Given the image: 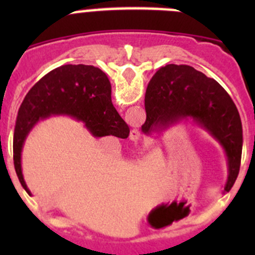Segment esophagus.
I'll return each mask as SVG.
<instances>
[{
	"label": "esophagus",
	"instance_id": "esophagus-1",
	"mask_svg": "<svg viewBox=\"0 0 255 255\" xmlns=\"http://www.w3.org/2000/svg\"><path fill=\"white\" fill-rule=\"evenodd\" d=\"M139 137H140L139 130H138V129H133V130H130V139L137 140V139H139Z\"/></svg>",
	"mask_w": 255,
	"mask_h": 255
}]
</instances>
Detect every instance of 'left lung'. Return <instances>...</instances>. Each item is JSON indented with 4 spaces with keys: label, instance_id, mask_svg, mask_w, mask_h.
I'll return each instance as SVG.
<instances>
[{
    "label": "left lung",
    "instance_id": "8db88e82",
    "mask_svg": "<svg viewBox=\"0 0 255 255\" xmlns=\"http://www.w3.org/2000/svg\"><path fill=\"white\" fill-rule=\"evenodd\" d=\"M145 134L168 128L186 118L207 130L223 146L228 160L225 191L237 180L241 166L243 132L237 107L216 80L189 65L169 64L159 69L145 92Z\"/></svg>",
    "mask_w": 255,
    "mask_h": 255
}]
</instances>
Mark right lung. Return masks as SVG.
<instances>
[{"label": "right lung", "instance_id": "obj_1", "mask_svg": "<svg viewBox=\"0 0 255 255\" xmlns=\"http://www.w3.org/2000/svg\"><path fill=\"white\" fill-rule=\"evenodd\" d=\"M66 115L82 121L95 137L127 138L129 127L111 101L106 74L92 65H63L43 76L30 89L18 111L13 134L14 169L20 185L30 191L22 175L20 155L28 133L40 120Z\"/></svg>", "mask_w": 255, "mask_h": 255}]
</instances>
